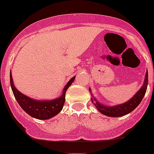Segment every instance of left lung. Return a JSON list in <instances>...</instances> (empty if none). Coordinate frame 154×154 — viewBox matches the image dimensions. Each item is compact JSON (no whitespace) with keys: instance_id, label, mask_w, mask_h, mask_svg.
Wrapping results in <instances>:
<instances>
[{"instance_id":"8db88e82","label":"left lung","mask_w":154,"mask_h":154,"mask_svg":"<svg viewBox=\"0 0 154 154\" xmlns=\"http://www.w3.org/2000/svg\"><path fill=\"white\" fill-rule=\"evenodd\" d=\"M148 84V72L146 71V75H145L144 82L142 85V87L139 89V91L136 93V94L132 97L129 101L127 102L121 104V105H115V106H106V105H101L97 101L95 98L93 97L91 98V101L95 105L97 109L103 114V115H106L108 117H121L124 115H126L129 113L131 112L132 111L135 109L138 105H140V103L141 102L142 99L144 97V94L146 93V88H147ZM90 91H91V88H89ZM92 95V94H91ZM93 96V95H92Z\"/></svg>"}]
</instances>
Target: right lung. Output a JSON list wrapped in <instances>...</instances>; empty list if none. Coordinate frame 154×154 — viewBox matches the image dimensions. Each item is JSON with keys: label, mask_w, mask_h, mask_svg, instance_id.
I'll use <instances>...</instances> for the list:
<instances>
[{"label": "right lung", "mask_w": 154, "mask_h": 154, "mask_svg": "<svg viewBox=\"0 0 154 154\" xmlns=\"http://www.w3.org/2000/svg\"><path fill=\"white\" fill-rule=\"evenodd\" d=\"M75 78V76L72 77L65 85L61 96L56 99L50 100V101H40V100H35L29 98L25 94L20 92L14 85L11 72L10 73L11 89L20 106L31 117L39 120L49 119L56 116L62 111L65 103L66 91L73 82Z\"/></svg>", "instance_id": "obj_1"}]
</instances>
